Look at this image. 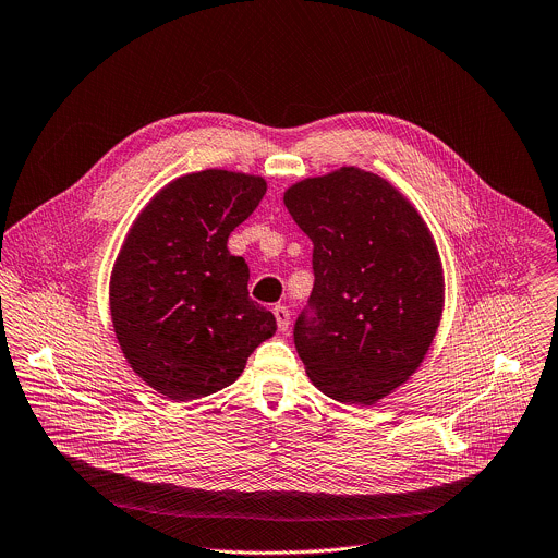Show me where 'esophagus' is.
I'll list each match as a JSON object with an SVG mask.
<instances>
[{"mask_svg":"<svg viewBox=\"0 0 558 558\" xmlns=\"http://www.w3.org/2000/svg\"><path fill=\"white\" fill-rule=\"evenodd\" d=\"M274 315H276L278 329H280L282 333H287V331H289V325H291V313H289V308H287L284 304H276V306H274Z\"/></svg>","mask_w":558,"mask_h":558,"instance_id":"obj_1","label":"esophagus"}]
</instances>
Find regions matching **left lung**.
<instances>
[{"instance_id":"left-lung-1","label":"left lung","mask_w":558,"mask_h":558,"mask_svg":"<svg viewBox=\"0 0 558 558\" xmlns=\"http://www.w3.org/2000/svg\"><path fill=\"white\" fill-rule=\"evenodd\" d=\"M284 207L313 243L293 327L306 375L338 402L375 404L417 371L439 327L433 238L400 192L357 168L289 187Z\"/></svg>"}]
</instances>
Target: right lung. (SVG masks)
<instances>
[{
    "label": "right lung",
    "instance_id": "1",
    "mask_svg": "<svg viewBox=\"0 0 558 558\" xmlns=\"http://www.w3.org/2000/svg\"><path fill=\"white\" fill-rule=\"evenodd\" d=\"M260 177L205 170L141 211L117 258L110 313L125 360L151 388L187 402L238 379L276 317L250 298L229 233L260 205Z\"/></svg>",
    "mask_w": 558,
    "mask_h": 558
}]
</instances>
